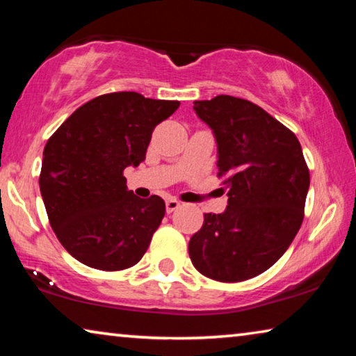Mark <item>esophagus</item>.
<instances>
[{
    "mask_svg": "<svg viewBox=\"0 0 356 356\" xmlns=\"http://www.w3.org/2000/svg\"><path fill=\"white\" fill-rule=\"evenodd\" d=\"M180 207V202L177 200H174V197H170V200H166V212L171 213L174 210Z\"/></svg>",
    "mask_w": 356,
    "mask_h": 356,
    "instance_id": "34e87169",
    "label": "esophagus"
}]
</instances>
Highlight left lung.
Segmentation results:
<instances>
[{"label": "left lung", "instance_id": "left-lung-1", "mask_svg": "<svg viewBox=\"0 0 356 356\" xmlns=\"http://www.w3.org/2000/svg\"><path fill=\"white\" fill-rule=\"evenodd\" d=\"M193 110L216 141L227 207L206 213L188 243L196 270L221 282L264 273L284 254L303 221L309 170L291 130L245 99L216 95Z\"/></svg>", "mask_w": 356, "mask_h": 356}]
</instances>
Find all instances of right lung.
Returning <instances> with one entry per match:
<instances>
[{"mask_svg":"<svg viewBox=\"0 0 356 356\" xmlns=\"http://www.w3.org/2000/svg\"><path fill=\"white\" fill-rule=\"evenodd\" d=\"M179 105L138 92L99 95L47 141L40 195L58 240L76 261L106 272L141 261L165 201L135 196L122 172L146 160L154 129Z\"/></svg>","mask_w":356,"mask_h":356,"instance_id":"1","label":"right lung"}]
</instances>
